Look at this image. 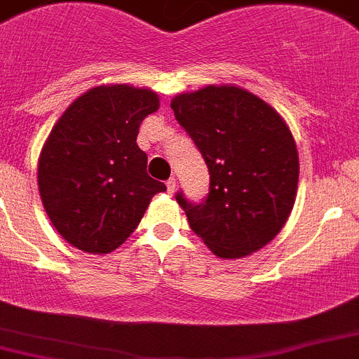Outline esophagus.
<instances>
[{
  "mask_svg": "<svg viewBox=\"0 0 359 359\" xmlns=\"http://www.w3.org/2000/svg\"><path fill=\"white\" fill-rule=\"evenodd\" d=\"M176 177H169V180H167V192L172 194L174 190H176Z\"/></svg>",
  "mask_w": 359,
  "mask_h": 359,
  "instance_id": "34e87169",
  "label": "esophagus"
}]
</instances>
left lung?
<instances>
[{
  "mask_svg": "<svg viewBox=\"0 0 359 359\" xmlns=\"http://www.w3.org/2000/svg\"><path fill=\"white\" fill-rule=\"evenodd\" d=\"M170 108L210 172L205 203L176 196L192 231L219 258H244L265 248L290 217L297 194L299 154L288 124L236 85L183 92Z\"/></svg>",
  "mask_w": 359,
  "mask_h": 359,
  "instance_id": "left-lung-1",
  "label": "left lung"
}]
</instances>
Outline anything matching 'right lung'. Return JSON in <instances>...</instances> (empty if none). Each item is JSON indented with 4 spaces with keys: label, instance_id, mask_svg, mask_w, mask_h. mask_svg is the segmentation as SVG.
<instances>
[{
    "label": "right lung",
    "instance_id": "add662e5",
    "mask_svg": "<svg viewBox=\"0 0 359 359\" xmlns=\"http://www.w3.org/2000/svg\"><path fill=\"white\" fill-rule=\"evenodd\" d=\"M160 107L151 88L100 85L69 104L39 156L42 205L62 238L107 255L139 226L165 185L147 174L137 144L140 123Z\"/></svg>",
    "mask_w": 359,
    "mask_h": 359
}]
</instances>
